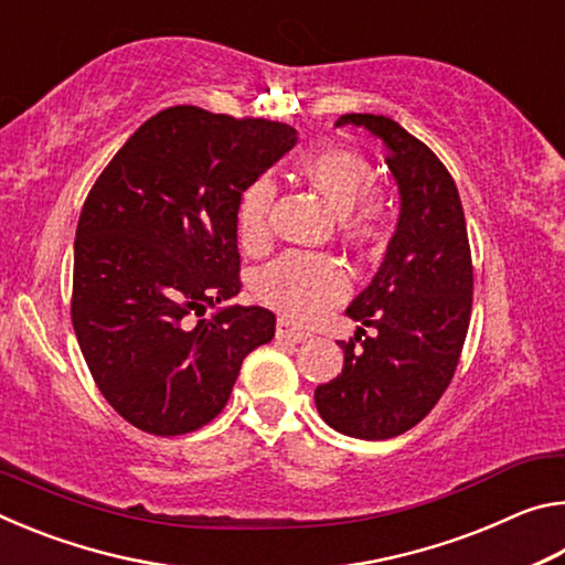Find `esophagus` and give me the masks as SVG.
Returning <instances> with one entry per match:
<instances>
[{
	"instance_id": "1",
	"label": "esophagus",
	"mask_w": 565,
	"mask_h": 565,
	"mask_svg": "<svg viewBox=\"0 0 565 565\" xmlns=\"http://www.w3.org/2000/svg\"><path fill=\"white\" fill-rule=\"evenodd\" d=\"M276 339L289 341V343H301V341L309 339V333L301 331L299 327H294L289 319H279V321H276Z\"/></svg>"
}]
</instances>
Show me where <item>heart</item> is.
I'll return each mask as SVG.
<instances>
[{
  "instance_id": "heart-1",
  "label": "heart",
  "mask_w": 565,
  "mask_h": 565,
  "mask_svg": "<svg viewBox=\"0 0 565 565\" xmlns=\"http://www.w3.org/2000/svg\"><path fill=\"white\" fill-rule=\"evenodd\" d=\"M301 174L341 212V226L353 242L371 244L384 232L386 204L371 184L374 167L351 149L327 147L301 157ZM276 184L256 177L238 199V242L246 252H262L271 242V206ZM254 294L269 309L294 321H313L349 294V274L331 254L289 252L259 271Z\"/></svg>"
}]
</instances>
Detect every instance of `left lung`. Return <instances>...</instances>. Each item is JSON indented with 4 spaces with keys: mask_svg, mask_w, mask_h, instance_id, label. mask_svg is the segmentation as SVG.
Here are the masks:
<instances>
[{
    "mask_svg": "<svg viewBox=\"0 0 565 565\" xmlns=\"http://www.w3.org/2000/svg\"><path fill=\"white\" fill-rule=\"evenodd\" d=\"M347 124L384 141L401 212L376 276L347 309L361 327L339 341L341 374L313 398L339 434L384 441L414 428L451 384L471 321L473 266L458 189L434 151L388 117L343 114L337 127Z\"/></svg>",
    "mask_w": 565,
    "mask_h": 565,
    "instance_id": "obj_1",
    "label": "left lung"
}]
</instances>
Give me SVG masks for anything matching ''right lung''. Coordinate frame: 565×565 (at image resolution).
<instances>
[{
	"label": "right lung",
	"instance_id": "1",
	"mask_svg": "<svg viewBox=\"0 0 565 565\" xmlns=\"http://www.w3.org/2000/svg\"><path fill=\"white\" fill-rule=\"evenodd\" d=\"M296 129L169 107L131 134L82 206L72 323L102 396L131 426L189 434L222 414L246 353L274 339L242 291L236 214L244 189Z\"/></svg>",
	"mask_w": 565,
	"mask_h": 565
}]
</instances>
